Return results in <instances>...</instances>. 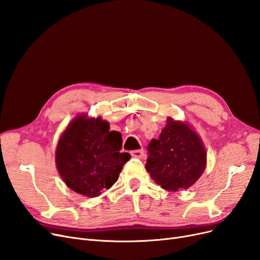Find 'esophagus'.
Returning a JSON list of instances; mask_svg holds the SVG:
<instances>
[{
  "label": "esophagus",
  "instance_id": "obj_1",
  "mask_svg": "<svg viewBox=\"0 0 260 260\" xmlns=\"http://www.w3.org/2000/svg\"><path fill=\"white\" fill-rule=\"evenodd\" d=\"M131 155L133 157H137V158H141L143 156V150H135L131 152Z\"/></svg>",
  "mask_w": 260,
  "mask_h": 260
}]
</instances>
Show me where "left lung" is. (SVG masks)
Wrapping results in <instances>:
<instances>
[{
  "mask_svg": "<svg viewBox=\"0 0 260 260\" xmlns=\"http://www.w3.org/2000/svg\"><path fill=\"white\" fill-rule=\"evenodd\" d=\"M146 169L162 188L171 191L193 186L207 166L203 139L186 121L166 120L158 139L148 147Z\"/></svg>",
  "mask_w": 260,
  "mask_h": 260,
  "instance_id": "8db88e82",
  "label": "left lung"
}]
</instances>
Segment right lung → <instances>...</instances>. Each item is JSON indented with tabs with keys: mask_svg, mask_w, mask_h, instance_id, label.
Segmentation results:
<instances>
[{
	"mask_svg": "<svg viewBox=\"0 0 260 260\" xmlns=\"http://www.w3.org/2000/svg\"><path fill=\"white\" fill-rule=\"evenodd\" d=\"M102 117L81 113L69 123L57 140L55 166L66 186L85 197H99L118 181L131 155L123 152L122 135L109 131Z\"/></svg>",
	"mask_w": 260,
	"mask_h": 260,
	"instance_id": "1",
	"label": "right lung"
}]
</instances>
